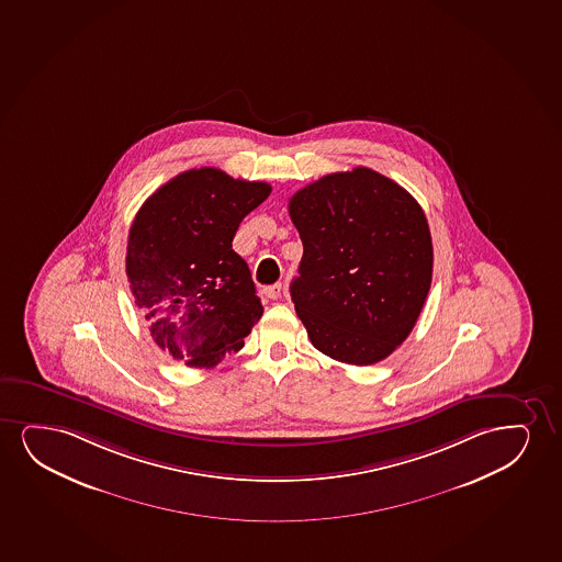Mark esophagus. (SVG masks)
I'll return each mask as SVG.
<instances>
[{"instance_id":"esophagus-1","label":"esophagus","mask_w":562,"mask_h":562,"mask_svg":"<svg viewBox=\"0 0 562 562\" xmlns=\"http://www.w3.org/2000/svg\"><path fill=\"white\" fill-rule=\"evenodd\" d=\"M280 292H282V284H280V282L272 285H265L261 290L262 295H265L267 300H278Z\"/></svg>"}]
</instances>
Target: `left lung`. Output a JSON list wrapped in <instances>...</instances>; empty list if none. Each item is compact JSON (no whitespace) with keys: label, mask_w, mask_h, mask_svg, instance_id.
I'll use <instances>...</instances> for the list:
<instances>
[{"label":"left lung","mask_w":562,"mask_h":562,"mask_svg":"<svg viewBox=\"0 0 562 562\" xmlns=\"http://www.w3.org/2000/svg\"><path fill=\"white\" fill-rule=\"evenodd\" d=\"M300 277L290 285L308 339L326 357L368 366L389 357L416 326L432 278V241L408 190L368 168L297 190Z\"/></svg>","instance_id":"1"}]
</instances>
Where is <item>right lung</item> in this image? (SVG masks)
I'll return each mask as SVG.
<instances>
[{"instance_id":"right-lung-1","label":"right lung","mask_w":562,"mask_h":562,"mask_svg":"<svg viewBox=\"0 0 562 562\" xmlns=\"http://www.w3.org/2000/svg\"><path fill=\"white\" fill-rule=\"evenodd\" d=\"M270 190L221 169H190L146 198L133 220L125 272L135 305L156 345L190 368H213L240 350L261 318L233 238Z\"/></svg>"}]
</instances>
